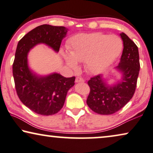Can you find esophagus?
Listing matches in <instances>:
<instances>
[{"mask_svg":"<svg viewBox=\"0 0 153 153\" xmlns=\"http://www.w3.org/2000/svg\"><path fill=\"white\" fill-rule=\"evenodd\" d=\"M75 81H76V83H80V82L83 83V82H84V79H83L82 77L78 76L76 78V80H75Z\"/></svg>","mask_w":153,"mask_h":153,"instance_id":"obj_1","label":"esophagus"}]
</instances>
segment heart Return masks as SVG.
I'll list each match as a JSON object with an SVG mask.
<instances>
[{"mask_svg": "<svg viewBox=\"0 0 153 153\" xmlns=\"http://www.w3.org/2000/svg\"><path fill=\"white\" fill-rule=\"evenodd\" d=\"M123 46L122 39L116 35L79 34L70 40L69 53L62 51V54L67 65L73 70L77 68L76 62L85 60L87 70L97 73L120 55Z\"/></svg>", "mask_w": 153, "mask_h": 153, "instance_id": "1", "label": "heart"}]
</instances>
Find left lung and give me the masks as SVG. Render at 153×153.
Instances as JSON below:
<instances>
[{
  "label": "left lung",
  "instance_id": "8db88e82",
  "mask_svg": "<svg viewBox=\"0 0 153 153\" xmlns=\"http://www.w3.org/2000/svg\"><path fill=\"white\" fill-rule=\"evenodd\" d=\"M123 41V51L120 61L116 67L122 73L120 81L108 85L97 75L88 81L90 93L86 103L94 112L111 115L121 109L132 98L137 87L140 70L139 50L135 43L124 33H120Z\"/></svg>",
  "mask_w": 153,
  "mask_h": 153
}]
</instances>
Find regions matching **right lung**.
<instances>
[{
    "label": "right lung",
    "instance_id": "right-lung-1",
    "mask_svg": "<svg viewBox=\"0 0 153 153\" xmlns=\"http://www.w3.org/2000/svg\"><path fill=\"white\" fill-rule=\"evenodd\" d=\"M67 33L64 26L41 25L25 35L17 45L12 65L16 93L22 103L37 114H57L64 105L68 91L74 85L75 76L66 78L58 73L37 75L28 68V53L41 43L58 52Z\"/></svg>",
    "mask_w": 153,
    "mask_h": 153
}]
</instances>
